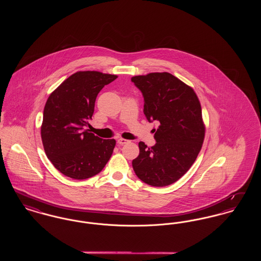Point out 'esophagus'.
<instances>
[{"label":"esophagus","mask_w":261,"mask_h":261,"mask_svg":"<svg viewBox=\"0 0 261 261\" xmlns=\"http://www.w3.org/2000/svg\"><path fill=\"white\" fill-rule=\"evenodd\" d=\"M128 142V140H126V139H123V138H119L118 140H117V144L118 145H124V144H126Z\"/></svg>","instance_id":"esophagus-1"}]
</instances>
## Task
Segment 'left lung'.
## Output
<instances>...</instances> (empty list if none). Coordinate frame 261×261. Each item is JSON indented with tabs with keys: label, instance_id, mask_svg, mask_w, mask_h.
I'll return each instance as SVG.
<instances>
[{
	"label": "left lung",
	"instance_id": "8db88e82",
	"mask_svg": "<svg viewBox=\"0 0 261 261\" xmlns=\"http://www.w3.org/2000/svg\"><path fill=\"white\" fill-rule=\"evenodd\" d=\"M131 81L143 94L149 122H160L152 129L154 146L139 143L133 169L148 185H171L190 169L203 143L205 127L199 98L193 88L168 72L134 76Z\"/></svg>",
	"mask_w": 261,
	"mask_h": 261
}]
</instances>
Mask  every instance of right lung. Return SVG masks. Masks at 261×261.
Wrapping results in <instances>:
<instances>
[{
  "label": "right lung",
  "instance_id": "right-lung-1",
  "mask_svg": "<svg viewBox=\"0 0 261 261\" xmlns=\"http://www.w3.org/2000/svg\"><path fill=\"white\" fill-rule=\"evenodd\" d=\"M117 78L99 71L70 75L47 99L41 126L45 152L63 175L83 180L99 173L110 161L115 140H103L85 126L99 91Z\"/></svg>",
  "mask_w": 261,
  "mask_h": 261
}]
</instances>
